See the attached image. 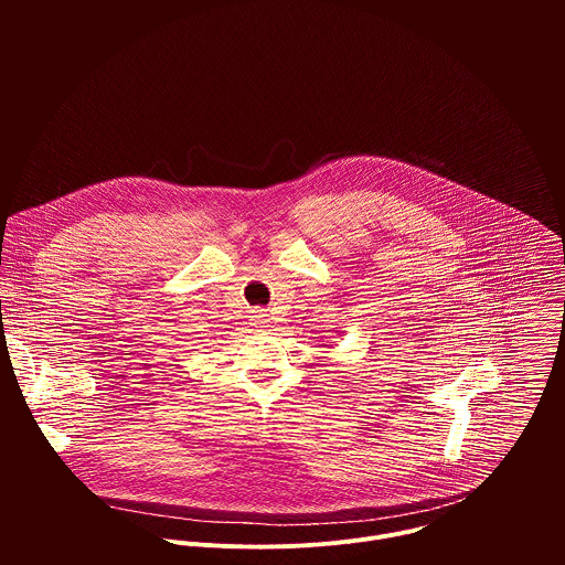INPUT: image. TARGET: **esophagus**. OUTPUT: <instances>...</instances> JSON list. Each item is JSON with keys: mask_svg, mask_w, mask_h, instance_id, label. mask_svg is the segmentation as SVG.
<instances>
[{"mask_svg": "<svg viewBox=\"0 0 565 565\" xmlns=\"http://www.w3.org/2000/svg\"><path fill=\"white\" fill-rule=\"evenodd\" d=\"M253 321H255V324H259V327H264L266 324V321H268V312L264 310V308H259V310H255L253 315Z\"/></svg>", "mask_w": 565, "mask_h": 565, "instance_id": "obj_1", "label": "esophagus"}]
</instances>
